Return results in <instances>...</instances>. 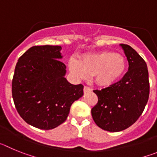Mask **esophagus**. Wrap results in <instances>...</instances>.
I'll return each instance as SVG.
<instances>
[{"instance_id": "34e87169", "label": "esophagus", "mask_w": 157, "mask_h": 157, "mask_svg": "<svg viewBox=\"0 0 157 157\" xmlns=\"http://www.w3.org/2000/svg\"><path fill=\"white\" fill-rule=\"evenodd\" d=\"M84 90V93H85V94H86V93L90 92L91 89L89 88L88 86H84V90Z\"/></svg>"}]
</instances>
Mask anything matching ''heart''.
Instances as JSON below:
<instances>
[{
	"instance_id": "b5f03b06",
	"label": "heart",
	"mask_w": 157,
	"mask_h": 157,
	"mask_svg": "<svg viewBox=\"0 0 157 157\" xmlns=\"http://www.w3.org/2000/svg\"><path fill=\"white\" fill-rule=\"evenodd\" d=\"M125 58L119 53L104 51L86 56L81 61L71 59L69 68L78 78L86 79L94 75V81L100 86H108L116 82L125 72Z\"/></svg>"
}]
</instances>
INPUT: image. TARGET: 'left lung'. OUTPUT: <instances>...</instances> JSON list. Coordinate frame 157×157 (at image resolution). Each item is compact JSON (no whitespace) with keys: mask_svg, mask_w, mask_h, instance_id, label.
I'll use <instances>...</instances> for the list:
<instances>
[{"mask_svg":"<svg viewBox=\"0 0 157 157\" xmlns=\"http://www.w3.org/2000/svg\"><path fill=\"white\" fill-rule=\"evenodd\" d=\"M129 63L128 71L120 81L94 92L98 102L91 110L97 125L119 132L134 124L143 112L149 96L146 63L132 47L120 44Z\"/></svg>","mask_w":157,"mask_h":157,"instance_id":"8db88e82","label":"left lung"}]
</instances>
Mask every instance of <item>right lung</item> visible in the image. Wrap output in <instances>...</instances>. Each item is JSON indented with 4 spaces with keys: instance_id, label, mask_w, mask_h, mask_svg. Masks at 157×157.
I'll return each mask as SVG.
<instances>
[{
    "instance_id": "right-lung-1",
    "label": "right lung",
    "mask_w": 157,
    "mask_h": 157,
    "mask_svg": "<svg viewBox=\"0 0 157 157\" xmlns=\"http://www.w3.org/2000/svg\"><path fill=\"white\" fill-rule=\"evenodd\" d=\"M59 45L33 46L16 63L12 83V98L26 123L51 130L67 120L73 102L83 95V86L64 77L66 66Z\"/></svg>"
}]
</instances>
